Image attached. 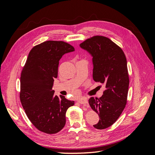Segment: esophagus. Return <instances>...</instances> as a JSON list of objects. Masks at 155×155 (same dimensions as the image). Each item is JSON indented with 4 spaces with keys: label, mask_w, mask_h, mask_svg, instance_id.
I'll list each match as a JSON object with an SVG mask.
<instances>
[{
    "label": "esophagus",
    "mask_w": 155,
    "mask_h": 155,
    "mask_svg": "<svg viewBox=\"0 0 155 155\" xmlns=\"http://www.w3.org/2000/svg\"><path fill=\"white\" fill-rule=\"evenodd\" d=\"M78 102L79 103V104H86L88 103V101H87V99L85 97H81L80 98V99H79L78 100Z\"/></svg>",
    "instance_id": "34e87169"
}]
</instances>
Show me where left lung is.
Returning a JSON list of instances; mask_svg holds the SVG:
<instances>
[{"mask_svg": "<svg viewBox=\"0 0 155 155\" xmlns=\"http://www.w3.org/2000/svg\"><path fill=\"white\" fill-rule=\"evenodd\" d=\"M79 46L92 57L93 79L105 86L101 97L88 100L100 117L94 127L104 129L118 120L127 104L129 79L126 57L120 47L104 36H94Z\"/></svg>", "mask_w": 155, "mask_h": 155, "instance_id": "1", "label": "left lung"}]
</instances>
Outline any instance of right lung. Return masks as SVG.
Returning <instances> with one entry per match:
<instances>
[{"label": "right lung", "instance_id": "1", "mask_svg": "<svg viewBox=\"0 0 155 155\" xmlns=\"http://www.w3.org/2000/svg\"><path fill=\"white\" fill-rule=\"evenodd\" d=\"M74 48L63 41H47L33 48L21 75L20 100L28 118L35 127L55 134L66 124V112L74 105L64 96L54 95V78L59 61Z\"/></svg>", "mask_w": 155, "mask_h": 155}]
</instances>
